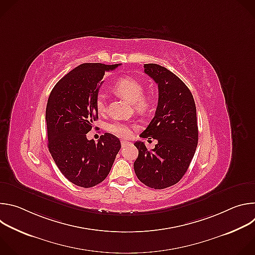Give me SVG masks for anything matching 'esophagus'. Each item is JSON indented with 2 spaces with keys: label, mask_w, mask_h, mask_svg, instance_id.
I'll list each match as a JSON object with an SVG mask.
<instances>
[{
  "label": "esophagus",
  "mask_w": 255,
  "mask_h": 255,
  "mask_svg": "<svg viewBox=\"0 0 255 255\" xmlns=\"http://www.w3.org/2000/svg\"><path fill=\"white\" fill-rule=\"evenodd\" d=\"M128 144H129V142H128L127 140H122V141H121V145H122V147H125V146H127Z\"/></svg>",
  "instance_id": "1"
}]
</instances>
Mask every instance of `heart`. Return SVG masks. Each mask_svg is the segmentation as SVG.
I'll use <instances>...</instances> for the list:
<instances>
[{
	"mask_svg": "<svg viewBox=\"0 0 255 255\" xmlns=\"http://www.w3.org/2000/svg\"><path fill=\"white\" fill-rule=\"evenodd\" d=\"M114 90L118 95L132 102L137 112H145L151 104L150 98L144 95V85L136 78L124 77L119 79L114 85ZM96 109L99 114H103L106 111V101L103 95L98 96L96 100ZM108 131L121 138H128L131 135L130 126L123 122H113L109 124Z\"/></svg>",
	"mask_w": 255,
	"mask_h": 255,
	"instance_id": "1",
	"label": "heart"
}]
</instances>
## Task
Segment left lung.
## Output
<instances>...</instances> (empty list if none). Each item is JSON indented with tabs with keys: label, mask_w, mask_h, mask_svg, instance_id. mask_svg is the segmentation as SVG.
<instances>
[{
	"label": "left lung",
	"mask_w": 255,
	"mask_h": 255,
	"mask_svg": "<svg viewBox=\"0 0 255 255\" xmlns=\"http://www.w3.org/2000/svg\"><path fill=\"white\" fill-rule=\"evenodd\" d=\"M144 72L158 86V103L140 137H152L157 144L148 150L144 142L134 143L138 149L134 170L145 186L162 190L178 183L195 155L199 137L196 104L185 83L167 68L147 63Z\"/></svg>",
	"instance_id": "8db88e82"
}]
</instances>
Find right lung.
<instances>
[{"instance_id":"add662e5","label":"right lung","mask_w":255,"mask_h":255,"mask_svg":"<svg viewBox=\"0 0 255 255\" xmlns=\"http://www.w3.org/2000/svg\"><path fill=\"white\" fill-rule=\"evenodd\" d=\"M120 64L83 63L69 71L52 89L45 120L48 149L61 173L76 186L92 188L108 176L121 143L105 133L98 143L87 133L98 119L96 100L106 71Z\"/></svg>"}]
</instances>
